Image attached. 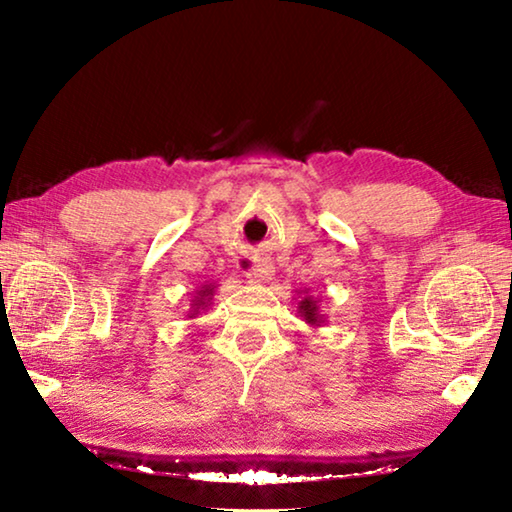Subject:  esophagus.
I'll return each mask as SVG.
<instances>
[{
    "instance_id": "esophagus-1",
    "label": "esophagus",
    "mask_w": 512,
    "mask_h": 512,
    "mask_svg": "<svg viewBox=\"0 0 512 512\" xmlns=\"http://www.w3.org/2000/svg\"><path fill=\"white\" fill-rule=\"evenodd\" d=\"M253 259H255L253 268H250V271L246 273V277H248V282L253 284V287H264V284L271 280L273 266L268 264V259H264V257H253Z\"/></svg>"
}]
</instances>
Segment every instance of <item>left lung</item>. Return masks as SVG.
I'll use <instances>...</instances> for the list:
<instances>
[{"mask_svg":"<svg viewBox=\"0 0 512 512\" xmlns=\"http://www.w3.org/2000/svg\"><path fill=\"white\" fill-rule=\"evenodd\" d=\"M300 296V302H298V314L302 316V320H305L307 325L311 327H320L325 323V316L320 314V307H318V298L309 296V289H302L298 291Z\"/></svg>","mask_w":512,"mask_h":512,"instance_id":"8db88e82","label":"left lung"}]
</instances>
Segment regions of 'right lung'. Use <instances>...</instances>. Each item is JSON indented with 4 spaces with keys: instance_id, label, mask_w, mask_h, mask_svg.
Listing matches in <instances>:
<instances>
[{
    "instance_id": "obj_1",
    "label": "right lung",
    "mask_w": 512,
    "mask_h": 512,
    "mask_svg": "<svg viewBox=\"0 0 512 512\" xmlns=\"http://www.w3.org/2000/svg\"><path fill=\"white\" fill-rule=\"evenodd\" d=\"M214 291H216L214 282H205L201 289H196L194 298H192V307H189V311H187V318H196L203 309L210 307L212 298H214Z\"/></svg>"
}]
</instances>
